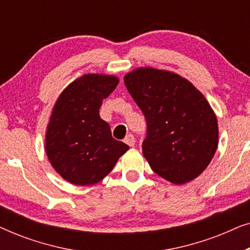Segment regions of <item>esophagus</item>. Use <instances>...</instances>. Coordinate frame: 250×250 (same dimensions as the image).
I'll use <instances>...</instances> for the list:
<instances>
[{
	"instance_id": "34e87169",
	"label": "esophagus",
	"mask_w": 250,
	"mask_h": 250,
	"mask_svg": "<svg viewBox=\"0 0 250 250\" xmlns=\"http://www.w3.org/2000/svg\"><path fill=\"white\" fill-rule=\"evenodd\" d=\"M124 142L126 143V145H128L129 146H134L135 138L132 134H127V135H126V138L124 139Z\"/></svg>"
}]
</instances>
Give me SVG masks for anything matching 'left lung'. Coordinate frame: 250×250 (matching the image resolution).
<instances>
[{
  "label": "left lung",
  "instance_id": "left-lung-1",
  "mask_svg": "<svg viewBox=\"0 0 250 250\" xmlns=\"http://www.w3.org/2000/svg\"><path fill=\"white\" fill-rule=\"evenodd\" d=\"M125 86L146 122L142 152L156 174L174 184L196 179L218 145L217 119L206 99L177 74L139 68Z\"/></svg>",
  "mask_w": 250,
  "mask_h": 250
}]
</instances>
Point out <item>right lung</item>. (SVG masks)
Wrapping results in <instances>:
<instances>
[{"instance_id": "right-lung-1", "label": "right lung", "mask_w": 250, "mask_h": 250, "mask_svg": "<svg viewBox=\"0 0 250 250\" xmlns=\"http://www.w3.org/2000/svg\"><path fill=\"white\" fill-rule=\"evenodd\" d=\"M108 75H84L62 91L54 104L45 136L51 165L76 186L98 183L129 149L112 138L99 109L118 84Z\"/></svg>"}]
</instances>
